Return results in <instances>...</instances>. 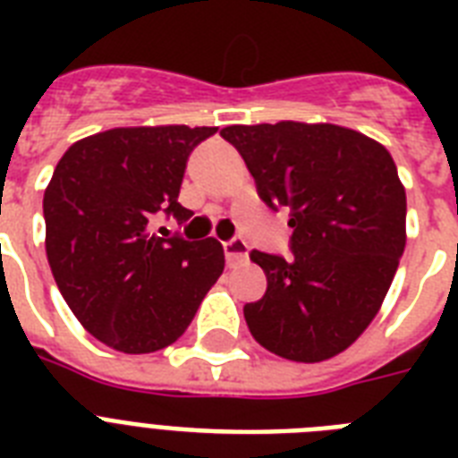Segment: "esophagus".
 I'll return each instance as SVG.
<instances>
[{
  "mask_svg": "<svg viewBox=\"0 0 458 458\" xmlns=\"http://www.w3.org/2000/svg\"><path fill=\"white\" fill-rule=\"evenodd\" d=\"M223 251H225V259H228V266H237V264H244L247 257H250V247L244 240L240 237H233L230 242L223 244Z\"/></svg>",
  "mask_w": 458,
  "mask_h": 458,
  "instance_id": "1",
  "label": "esophagus"
}]
</instances>
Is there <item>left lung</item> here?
I'll return each instance as SVG.
<instances>
[{
    "label": "left lung",
    "instance_id": "1",
    "mask_svg": "<svg viewBox=\"0 0 458 458\" xmlns=\"http://www.w3.org/2000/svg\"><path fill=\"white\" fill-rule=\"evenodd\" d=\"M221 135L293 228V259L250 254L268 280L244 306L250 333L290 361L340 354L376 318L404 254L406 192L390 152L333 123L228 125Z\"/></svg>",
    "mask_w": 458,
    "mask_h": 458
}]
</instances>
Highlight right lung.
<instances>
[{"instance_id": "right-lung-1", "label": "right lung", "mask_w": 458, "mask_h": 458, "mask_svg": "<svg viewBox=\"0 0 458 458\" xmlns=\"http://www.w3.org/2000/svg\"><path fill=\"white\" fill-rule=\"evenodd\" d=\"M218 128L140 125L68 147L45 190L47 259L66 304L106 347L149 354L192 323L221 278L218 240L154 233L158 214L187 221L178 194L187 157Z\"/></svg>"}]
</instances>
